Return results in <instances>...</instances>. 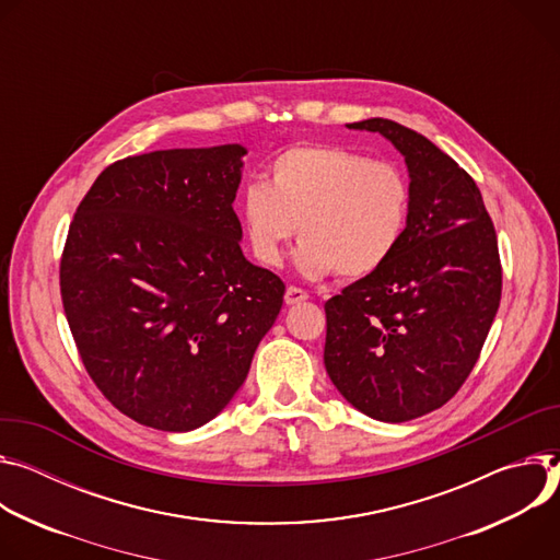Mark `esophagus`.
Returning a JSON list of instances; mask_svg holds the SVG:
<instances>
[{"label":"esophagus","instance_id":"esophagus-1","mask_svg":"<svg viewBox=\"0 0 560 560\" xmlns=\"http://www.w3.org/2000/svg\"><path fill=\"white\" fill-rule=\"evenodd\" d=\"M308 298V293L304 291V289H300V287H289L287 289V293H284V302L291 306V304H300V302H304Z\"/></svg>","mask_w":560,"mask_h":560}]
</instances>
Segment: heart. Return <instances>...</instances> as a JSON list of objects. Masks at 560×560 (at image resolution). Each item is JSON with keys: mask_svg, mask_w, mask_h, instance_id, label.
<instances>
[{"mask_svg": "<svg viewBox=\"0 0 560 560\" xmlns=\"http://www.w3.org/2000/svg\"><path fill=\"white\" fill-rule=\"evenodd\" d=\"M413 189L402 166L334 144H298L267 164V186L237 202L252 256L278 267L298 233V267L308 278L376 273L405 240Z\"/></svg>", "mask_w": 560, "mask_h": 560, "instance_id": "1", "label": "heart"}]
</instances>
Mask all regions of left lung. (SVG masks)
Instances as JSON below:
<instances>
[{
	"instance_id": "1",
	"label": "left lung",
	"mask_w": 560,
	"mask_h": 560,
	"mask_svg": "<svg viewBox=\"0 0 560 560\" xmlns=\"http://www.w3.org/2000/svg\"><path fill=\"white\" fill-rule=\"evenodd\" d=\"M392 140L411 175V218L376 273L325 302V366L362 413L407 422L456 396L503 291L493 222L471 175L424 136L371 117L347 124Z\"/></svg>"
}]
</instances>
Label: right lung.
Instances as JSON below:
<instances>
[{
  "mask_svg": "<svg viewBox=\"0 0 560 560\" xmlns=\"http://www.w3.org/2000/svg\"><path fill=\"white\" fill-rule=\"evenodd\" d=\"M240 144L129 155L82 198L59 262L65 314L102 396L162 431L215 418L276 323L284 282L242 256Z\"/></svg>",
  "mask_w": 560,
  "mask_h": 560,
  "instance_id": "1",
  "label": "right lung"
}]
</instances>
